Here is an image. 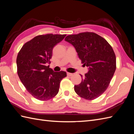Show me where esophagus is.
Segmentation results:
<instances>
[{
	"label": "esophagus",
	"mask_w": 134,
	"mask_h": 134,
	"mask_svg": "<svg viewBox=\"0 0 134 134\" xmlns=\"http://www.w3.org/2000/svg\"><path fill=\"white\" fill-rule=\"evenodd\" d=\"M67 75L69 76H71L72 75V74L70 73V72H67Z\"/></svg>",
	"instance_id": "esophagus-1"
}]
</instances>
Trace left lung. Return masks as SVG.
Returning <instances> with one entry per match:
<instances>
[{
  "instance_id": "8db88e82",
  "label": "left lung",
  "mask_w": 134,
  "mask_h": 134,
  "mask_svg": "<svg viewBox=\"0 0 134 134\" xmlns=\"http://www.w3.org/2000/svg\"><path fill=\"white\" fill-rule=\"evenodd\" d=\"M66 41L73 46L83 65L89 71L82 76V82L74 86V91L87 100L98 98L106 91L116 69V58L111 46L94 32L68 35Z\"/></svg>"
}]
</instances>
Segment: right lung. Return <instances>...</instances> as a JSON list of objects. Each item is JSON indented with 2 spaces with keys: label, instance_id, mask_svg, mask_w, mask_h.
Masks as SVG:
<instances>
[{
  "label": "right lung",
  "instance_id": "add662e5",
  "mask_svg": "<svg viewBox=\"0 0 134 134\" xmlns=\"http://www.w3.org/2000/svg\"><path fill=\"white\" fill-rule=\"evenodd\" d=\"M66 35L46 34L36 36L27 42L17 58V73L27 91L40 100H49L56 96L65 71L55 72L47 66L50 64L52 50Z\"/></svg>",
  "mask_w": 134,
  "mask_h": 134
}]
</instances>
